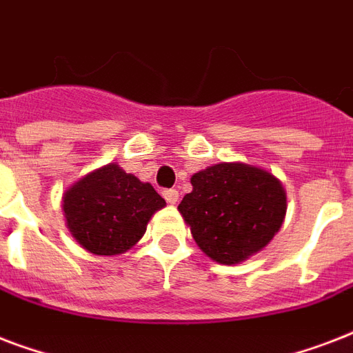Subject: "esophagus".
Returning <instances> with one entry per match:
<instances>
[{"mask_svg": "<svg viewBox=\"0 0 353 353\" xmlns=\"http://www.w3.org/2000/svg\"><path fill=\"white\" fill-rule=\"evenodd\" d=\"M163 196H165V199L170 205H176L177 199H179V192L174 190V188H170V190H163Z\"/></svg>", "mask_w": 353, "mask_h": 353, "instance_id": "obj_1", "label": "esophagus"}]
</instances>
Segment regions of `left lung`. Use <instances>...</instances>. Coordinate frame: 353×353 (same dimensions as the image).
I'll return each mask as SVG.
<instances>
[{
  "label": "left lung",
  "instance_id": "8db88e82",
  "mask_svg": "<svg viewBox=\"0 0 353 353\" xmlns=\"http://www.w3.org/2000/svg\"><path fill=\"white\" fill-rule=\"evenodd\" d=\"M192 192L177 210L201 251L234 265L262 251L284 223L288 198L280 179L260 166L218 163L190 177Z\"/></svg>",
  "mask_w": 353,
  "mask_h": 353
}]
</instances>
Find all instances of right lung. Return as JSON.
Returning <instances> with one entry per match:
<instances>
[{"label":"right lung","mask_w":353,"mask_h":353,"mask_svg":"<svg viewBox=\"0 0 353 353\" xmlns=\"http://www.w3.org/2000/svg\"><path fill=\"white\" fill-rule=\"evenodd\" d=\"M166 201L117 163L85 174L63 192L65 225L85 251L115 256L132 249Z\"/></svg>","instance_id":"1"}]
</instances>
